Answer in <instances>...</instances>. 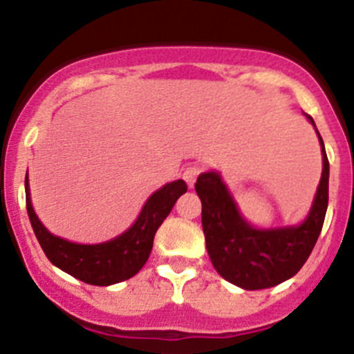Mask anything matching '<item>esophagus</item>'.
Wrapping results in <instances>:
<instances>
[{
	"label": "esophagus",
	"mask_w": 354,
	"mask_h": 354,
	"mask_svg": "<svg viewBox=\"0 0 354 354\" xmlns=\"http://www.w3.org/2000/svg\"><path fill=\"white\" fill-rule=\"evenodd\" d=\"M203 173V165L201 164H190L189 167H185L183 171V180L189 183V187H194V183H196L197 176Z\"/></svg>",
	"instance_id": "obj_1"
}]
</instances>
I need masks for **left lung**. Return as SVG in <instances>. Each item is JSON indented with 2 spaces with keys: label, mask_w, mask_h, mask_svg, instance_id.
I'll use <instances>...</instances> for the list:
<instances>
[{
  "label": "left lung",
  "mask_w": 354,
  "mask_h": 354,
  "mask_svg": "<svg viewBox=\"0 0 354 354\" xmlns=\"http://www.w3.org/2000/svg\"><path fill=\"white\" fill-rule=\"evenodd\" d=\"M307 118L314 125V120ZM317 138L323 153V174L310 212L300 225L252 227L240 215L218 173H203L197 178L196 192L203 203L201 221L206 250L218 275L227 282L248 291L273 288L296 275L308 259L323 229L328 208L330 164L319 132Z\"/></svg>",
  "instance_id": "left-lung-1"
}]
</instances>
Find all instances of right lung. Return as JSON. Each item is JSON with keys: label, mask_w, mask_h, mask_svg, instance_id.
Instances as JSON below:
<instances>
[{"label": "right lung", "mask_w": 354, "mask_h": 354, "mask_svg": "<svg viewBox=\"0 0 354 354\" xmlns=\"http://www.w3.org/2000/svg\"><path fill=\"white\" fill-rule=\"evenodd\" d=\"M24 185L28 216L47 259L68 275L91 286L118 284L136 275L148 261L157 229L171 213L178 197L187 192V183L183 180L164 185L160 190L149 196L138 221L123 234L106 243L81 245L54 236L44 227L31 205L28 174Z\"/></svg>", "instance_id": "right-lung-1"}]
</instances>
